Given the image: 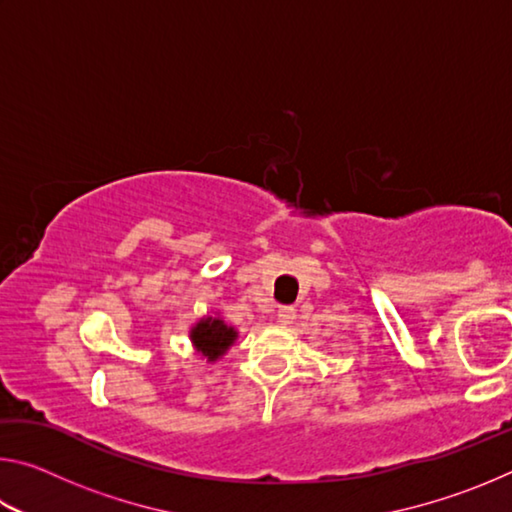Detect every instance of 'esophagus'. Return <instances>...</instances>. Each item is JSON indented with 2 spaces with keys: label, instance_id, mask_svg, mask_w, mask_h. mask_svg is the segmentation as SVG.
<instances>
[{
  "label": "esophagus",
  "instance_id": "esophagus-1",
  "mask_svg": "<svg viewBox=\"0 0 512 512\" xmlns=\"http://www.w3.org/2000/svg\"><path fill=\"white\" fill-rule=\"evenodd\" d=\"M293 318H296V309H293V307L277 309V323H280V325H291Z\"/></svg>",
  "mask_w": 512,
  "mask_h": 512
}]
</instances>
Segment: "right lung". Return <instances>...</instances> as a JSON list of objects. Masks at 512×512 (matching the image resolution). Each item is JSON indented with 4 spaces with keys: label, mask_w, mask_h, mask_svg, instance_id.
Instances as JSON below:
<instances>
[{
    "label": "right lung",
    "mask_w": 512,
    "mask_h": 512,
    "mask_svg": "<svg viewBox=\"0 0 512 512\" xmlns=\"http://www.w3.org/2000/svg\"><path fill=\"white\" fill-rule=\"evenodd\" d=\"M237 327L228 325L219 314H207L198 318L189 329V341H192L196 354L207 363H216L237 341Z\"/></svg>",
    "instance_id": "add662e5"
}]
</instances>
